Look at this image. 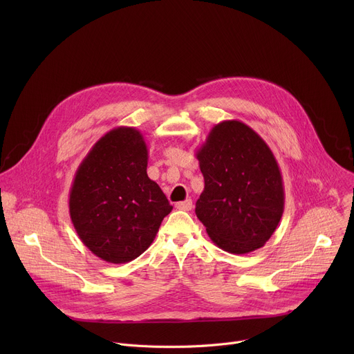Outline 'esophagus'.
Segmentation results:
<instances>
[{"label":"esophagus","mask_w":354,"mask_h":354,"mask_svg":"<svg viewBox=\"0 0 354 354\" xmlns=\"http://www.w3.org/2000/svg\"><path fill=\"white\" fill-rule=\"evenodd\" d=\"M175 207H176L178 210L189 212V210H192V207H193V203H192V200H190V198H186V200H183V201H179V203H176V205H175Z\"/></svg>","instance_id":"34e87169"}]
</instances>
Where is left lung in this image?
Here are the masks:
<instances>
[{"instance_id": "1", "label": "left lung", "mask_w": 354, "mask_h": 354, "mask_svg": "<svg viewBox=\"0 0 354 354\" xmlns=\"http://www.w3.org/2000/svg\"><path fill=\"white\" fill-rule=\"evenodd\" d=\"M196 158L205 178L196 216L212 241L234 255L262 248L284 212L283 178L269 145L248 124L224 120Z\"/></svg>"}]
</instances>
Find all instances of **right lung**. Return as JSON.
<instances>
[{"label":"right lung","instance_id":"add662e5","mask_svg":"<svg viewBox=\"0 0 354 354\" xmlns=\"http://www.w3.org/2000/svg\"><path fill=\"white\" fill-rule=\"evenodd\" d=\"M148 149L134 127L100 137L70 189V217L82 243L108 263H127L153 243L172 206L147 175Z\"/></svg>","mask_w":354,"mask_h":354}]
</instances>
